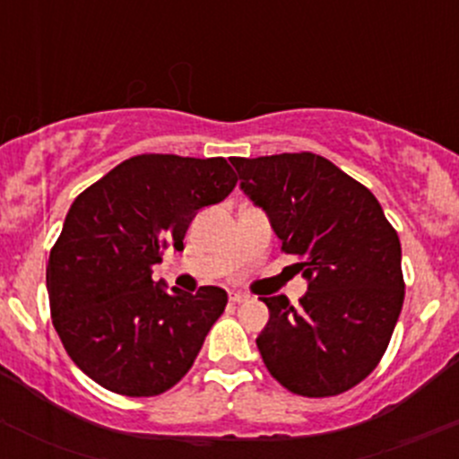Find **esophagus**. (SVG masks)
I'll list each match as a JSON object with an SVG mask.
<instances>
[{
	"instance_id": "1",
	"label": "esophagus",
	"mask_w": 459,
	"mask_h": 459,
	"mask_svg": "<svg viewBox=\"0 0 459 459\" xmlns=\"http://www.w3.org/2000/svg\"><path fill=\"white\" fill-rule=\"evenodd\" d=\"M248 299V295H244V293H230V302H235V304H242V302H247Z\"/></svg>"
}]
</instances>
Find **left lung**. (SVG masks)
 <instances>
[{"mask_svg": "<svg viewBox=\"0 0 459 459\" xmlns=\"http://www.w3.org/2000/svg\"><path fill=\"white\" fill-rule=\"evenodd\" d=\"M239 188L266 212L308 281L299 304L262 298L257 349L273 377L304 397H328L377 367L402 302V247L367 186L316 152L230 157Z\"/></svg>", "mask_w": 459, "mask_h": 459, "instance_id": "left-lung-1", "label": "left lung"}]
</instances>
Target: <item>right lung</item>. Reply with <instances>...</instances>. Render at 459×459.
I'll return each instance as SVG.
<instances>
[{
  "mask_svg": "<svg viewBox=\"0 0 459 459\" xmlns=\"http://www.w3.org/2000/svg\"><path fill=\"white\" fill-rule=\"evenodd\" d=\"M238 184L224 157L137 155L88 186L68 211L46 266L53 326L73 362L100 386L152 397L179 382L229 295L152 281V266L197 211Z\"/></svg>",
  "mask_w": 459,
  "mask_h": 459,
  "instance_id": "right-lung-1",
  "label": "right lung"
}]
</instances>
